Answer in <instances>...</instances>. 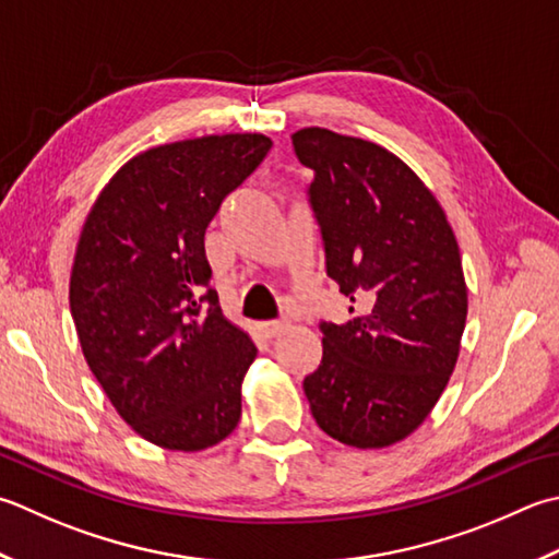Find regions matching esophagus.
<instances>
[{
	"label": "esophagus",
	"mask_w": 559,
	"mask_h": 559,
	"mask_svg": "<svg viewBox=\"0 0 559 559\" xmlns=\"http://www.w3.org/2000/svg\"><path fill=\"white\" fill-rule=\"evenodd\" d=\"M286 322L283 320H269V322H259V332H261V336H266V338H273V336H278V334H283L286 332Z\"/></svg>",
	"instance_id": "34e87169"
}]
</instances>
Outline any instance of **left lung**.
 Instances as JSON below:
<instances>
[{"instance_id": "obj_1", "label": "left lung", "mask_w": 559, "mask_h": 559, "mask_svg": "<svg viewBox=\"0 0 559 559\" xmlns=\"http://www.w3.org/2000/svg\"><path fill=\"white\" fill-rule=\"evenodd\" d=\"M308 203L324 271L354 305L320 320L322 360L302 380L317 426L356 448L402 441L451 378L467 314L461 251L443 207L407 164L376 142L305 128Z\"/></svg>"}]
</instances>
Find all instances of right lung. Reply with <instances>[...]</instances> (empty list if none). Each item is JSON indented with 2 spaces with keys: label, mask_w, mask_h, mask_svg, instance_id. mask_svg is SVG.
Wrapping results in <instances>:
<instances>
[{
  "label": "right lung",
  "mask_w": 559,
  "mask_h": 559,
  "mask_svg": "<svg viewBox=\"0 0 559 559\" xmlns=\"http://www.w3.org/2000/svg\"><path fill=\"white\" fill-rule=\"evenodd\" d=\"M271 150L264 135L152 147L120 167L86 217L70 310L94 378L150 443L203 451L242 417L257 346L225 320L205 229Z\"/></svg>",
  "instance_id": "add662e5"
}]
</instances>
